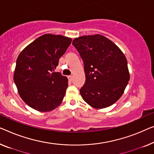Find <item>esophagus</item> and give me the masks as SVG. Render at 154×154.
Listing matches in <instances>:
<instances>
[{
	"label": "esophagus",
	"mask_w": 154,
	"mask_h": 154,
	"mask_svg": "<svg viewBox=\"0 0 154 154\" xmlns=\"http://www.w3.org/2000/svg\"><path fill=\"white\" fill-rule=\"evenodd\" d=\"M68 79H69V81H73V76H72V75H69Z\"/></svg>",
	"instance_id": "obj_1"
}]
</instances>
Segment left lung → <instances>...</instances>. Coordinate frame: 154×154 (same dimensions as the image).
I'll use <instances>...</instances> for the list:
<instances>
[{"label":"left lung","instance_id":"obj_1","mask_svg":"<svg viewBox=\"0 0 154 154\" xmlns=\"http://www.w3.org/2000/svg\"><path fill=\"white\" fill-rule=\"evenodd\" d=\"M72 44L83 60L85 82L80 90L94 108L112 106L123 94L130 80L127 60L115 44L101 35H84Z\"/></svg>","mask_w":154,"mask_h":154}]
</instances>
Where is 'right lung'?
Listing matches in <instances>:
<instances>
[{
  "instance_id": "add662e5",
  "label": "right lung",
  "mask_w": 154,
  "mask_h": 154,
  "mask_svg": "<svg viewBox=\"0 0 154 154\" xmlns=\"http://www.w3.org/2000/svg\"><path fill=\"white\" fill-rule=\"evenodd\" d=\"M72 38L60 35L40 36L20 53L17 60L14 81L25 103L39 112H49L61 104L68 79L53 72Z\"/></svg>"
}]
</instances>
